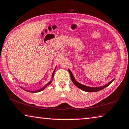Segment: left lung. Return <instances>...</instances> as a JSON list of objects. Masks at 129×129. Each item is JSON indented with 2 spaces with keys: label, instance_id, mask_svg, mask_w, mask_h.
<instances>
[{
  "label": "left lung",
  "instance_id": "left-lung-1",
  "mask_svg": "<svg viewBox=\"0 0 129 129\" xmlns=\"http://www.w3.org/2000/svg\"><path fill=\"white\" fill-rule=\"evenodd\" d=\"M68 70H69V72L70 73V75H71L72 81L73 82V83L74 84V85L77 86L78 88L81 89L82 90L86 91V92H97V91H99L100 90H103V89H104V88L107 87V86H108L109 85H111V84L113 82V81L114 80V79H112V80L111 81H110L109 82H108L107 84H105V85L102 86H99V87H89V86L82 85V84L78 82L76 80V79L74 78V77L73 76V75L72 72L71 71V70H70L69 69Z\"/></svg>",
  "mask_w": 129,
  "mask_h": 129
}]
</instances>
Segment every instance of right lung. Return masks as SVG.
Segmentation results:
<instances>
[{
	"instance_id": "1",
	"label": "right lung",
	"mask_w": 129,
	"mask_h": 129,
	"mask_svg": "<svg viewBox=\"0 0 129 129\" xmlns=\"http://www.w3.org/2000/svg\"><path fill=\"white\" fill-rule=\"evenodd\" d=\"M56 68H55V69H54V71H53V73H52V79L53 78V76H54V73H55V72ZM52 80H51V81L49 82H48L47 84H46V85L45 86H43V87L41 88V89H39V90H36V91H29V90H25L24 88H23L22 87H21V88H23V90H25V91H27V92H33V93H34V92H40V91H42V90H43L44 89H45L47 87V86H48L49 85H50V84H51V82H52Z\"/></svg>"
}]
</instances>
